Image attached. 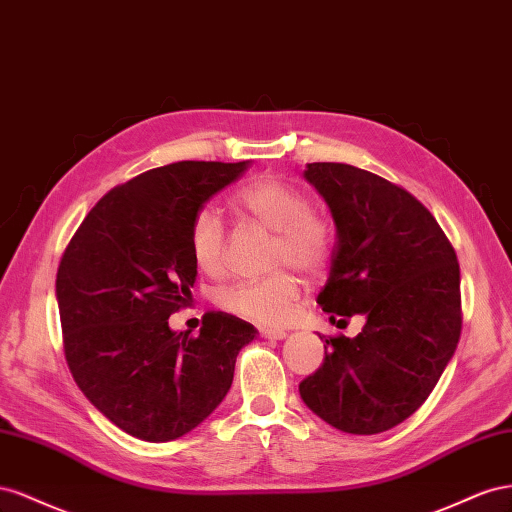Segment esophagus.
<instances>
[{"mask_svg": "<svg viewBox=\"0 0 512 512\" xmlns=\"http://www.w3.org/2000/svg\"><path fill=\"white\" fill-rule=\"evenodd\" d=\"M259 334L264 339H274V341H283L287 337V332L281 328H259Z\"/></svg>", "mask_w": 512, "mask_h": 512, "instance_id": "esophagus-1", "label": "esophagus"}]
</instances>
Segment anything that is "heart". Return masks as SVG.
<instances>
[{
    "label": "heart",
    "mask_w": 512,
    "mask_h": 512,
    "mask_svg": "<svg viewBox=\"0 0 512 512\" xmlns=\"http://www.w3.org/2000/svg\"><path fill=\"white\" fill-rule=\"evenodd\" d=\"M238 208L255 221L276 231L272 264L291 266L302 274H317L328 266L334 233L328 218L311 212V201L300 188L279 178H259L236 195ZM188 248L195 266L218 274L225 261V229L214 210H201L188 231ZM300 294L298 279L281 270L261 279H244L218 291L223 309L274 324L281 321Z\"/></svg>",
    "instance_id": "b5f03b06"
}]
</instances>
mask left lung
<instances>
[{"instance_id": "left-lung-1", "label": "left lung", "mask_w": 512, "mask_h": 512, "mask_svg": "<svg viewBox=\"0 0 512 512\" xmlns=\"http://www.w3.org/2000/svg\"><path fill=\"white\" fill-rule=\"evenodd\" d=\"M304 180L326 201L334 251L317 304L332 324L362 315L354 339H326L300 397L330 427L375 435L427 401L461 334L455 248L422 203L379 175L311 163Z\"/></svg>"}]
</instances>
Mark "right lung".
Listing matches in <instances>:
<instances>
[{
    "label": "right lung",
    "instance_id": "1",
    "mask_svg": "<svg viewBox=\"0 0 512 512\" xmlns=\"http://www.w3.org/2000/svg\"><path fill=\"white\" fill-rule=\"evenodd\" d=\"M248 165L182 160L137 175L96 203L60 261L70 373L98 412L139 440L171 442L201 425L257 337L253 324L221 311L203 315L199 337L169 326L193 300V218Z\"/></svg>",
    "mask_w": 512,
    "mask_h": 512
}]
</instances>
